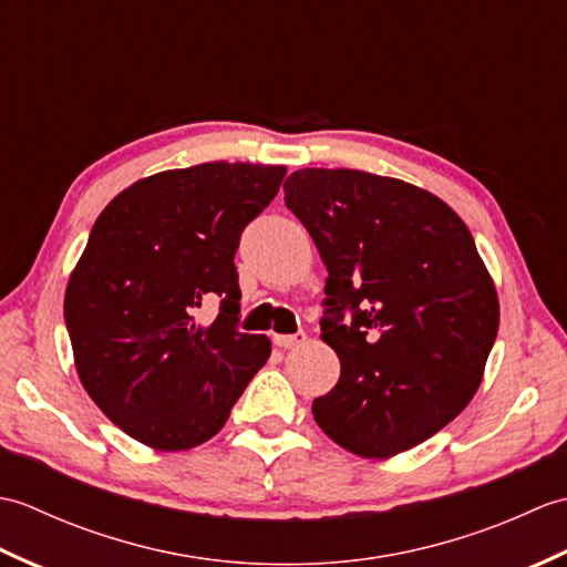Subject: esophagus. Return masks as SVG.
<instances>
[{"label":"esophagus","instance_id":"obj_1","mask_svg":"<svg viewBox=\"0 0 567 567\" xmlns=\"http://www.w3.org/2000/svg\"><path fill=\"white\" fill-rule=\"evenodd\" d=\"M305 341H307V333H302V331L299 333H272V343L277 348H295Z\"/></svg>","mask_w":567,"mask_h":567}]
</instances>
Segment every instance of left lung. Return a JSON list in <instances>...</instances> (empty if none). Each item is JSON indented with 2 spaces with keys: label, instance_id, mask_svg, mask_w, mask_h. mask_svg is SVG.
<instances>
[{
  "label": "left lung",
  "instance_id": "left-lung-1",
  "mask_svg": "<svg viewBox=\"0 0 567 567\" xmlns=\"http://www.w3.org/2000/svg\"><path fill=\"white\" fill-rule=\"evenodd\" d=\"M285 204L327 265L321 339L341 360L311 414L355 455L414 449L473 400L497 339L473 234L431 192L360 171H297Z\"/></svg>",
  "mask_w": 567,
  "mask_h": 567
}]
</instances>
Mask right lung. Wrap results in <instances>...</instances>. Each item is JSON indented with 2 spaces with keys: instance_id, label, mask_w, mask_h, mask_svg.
Masks as SVG:
<instances>
[{
  "instance_id": "obj_1",
  "label": "right lung",
  "mask_w": 567,
  "mask_h": 567,
  "mask_svg": "<svg viewBox=\"0 0 567 567\" xmlns=\"http://www.w3.org/2000/svg\"><path fill=\"white\" fill-rule=\"evenodd\" d=\"M282 165L202 163L138 179L94 221L65 290L84 390L131 439L187 451L226 424L270 358L240 333L234 256L275 199ZM219 301L202 328L196 309Z\"/></svg>"
}]
</instances>
